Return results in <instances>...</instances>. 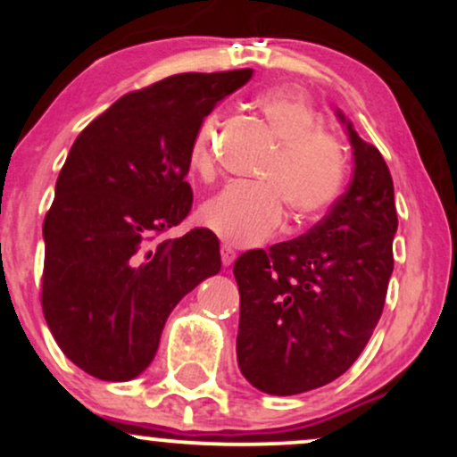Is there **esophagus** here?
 I'll use <instances>...</instances> for the list:
<instances>
[{
  "instance_id": "1",
  "label": "esophagus",
  "mask_w": 457,
  "mask_h": 457,
  "mask_svg": "<svg viewBox=\"0 0 457 457\" xmlns=\"http://www.w3.org/2000/svg\"><path fill=\"white\" fill-rule=\"evenodd\" d=\"M234 260H236V251L229 245H223L221 246V262H223V266H232Z\"/></svg>"
}]
</instances>
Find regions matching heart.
<instances>
[{"label":"heart","instance_id":"b5f03b06","mask_svg":"<svg viewBox=\"0 0 457 457\" xmlns=\"http://www.w3.org/2000/svg\"><path fill=\"white\" fill-rule=\"evenodd\" d=\"M258 109L281 144L262 171L264 185H229L199 208V219L219 238L236 246L269 240L281 228L283 204L296 219H312L333 206L345 182V154L339 141L322 130L318 113L295 94L272 90L258 98ZM219 113L199 124L188 145V167L211 180Z\"/></svg>","mask_w":457,"mask_h":457}]
</instances>
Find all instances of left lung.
Listing matches in <instances>:
<instances>
[{
  "mask_svg": "<svg viewBox=\"0 0 457 457\" xmlns=\"http://www.w3.org/2000/svg\"><path fill=\"white\" fill-rule=\"evenodd\" d=\"M345 124L354 154L348 188L307 234L240 255L236 354L243 376L270 395L328 385L363 353L393 272V180L378 148Z\"/></svg>",
  "mask_w": 457,
  "mask_h": 457,
  "instance_id": "left-lung-1",
  "label": "left lung"
}]
</instances>
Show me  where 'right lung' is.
Returning <instances> with one entry per match:
<instances>
[{
  "instance_id": "obj_1",
  "label": "right lung",
  "mask_w": 457,
  "mask_h": 457,
  "mask_svg": "<svg viewBox=\"0 0 457 457\" xmlns=\"http://www.w3.org/2000/svg\"><path fill=\"white\" fill-rule=\"evenodd\" d=\"M251 75L182 72L130 92L68 152L43 225V312L62 353L94 378L139 376L171 309L221 270L211 229L156 238L191 211L199 124Z\"/></svg>"
}]
</instances>
